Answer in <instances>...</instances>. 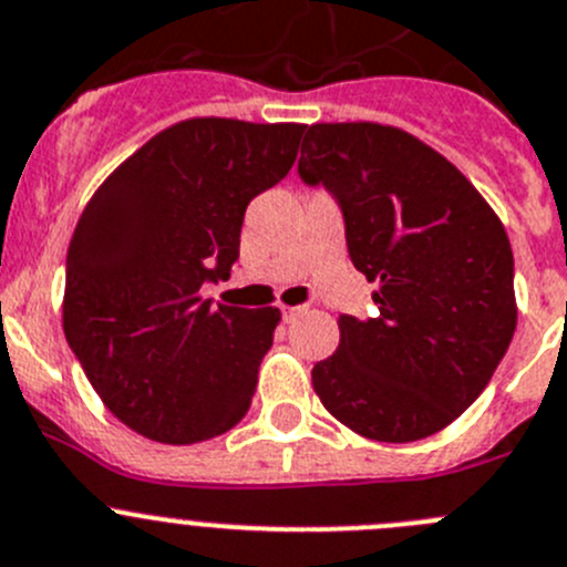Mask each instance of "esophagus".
I'll return each instance as SVG.
<instances>
[{"label":"esophagus","mask_w":567,"mask_h":567,"mask_svg":"<svg viewBox=\"0 0 567 567\" xmlns=\"http://www.w3.org/2000/svg\"><path fill=\"white\" fill-rule=\"evenodd\" d=\"M301 310H305V308H282V319H285V321L296 319V316H299Z\"/></svg>","instance_id":"obj_1"}]
</instances>
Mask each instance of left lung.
<instances>
[{"instance_id":"obj_1","label":"left lung","mask_w":567,"mask_h":567,"mask_svg":"<svg viewBox=\"0 0 567 567\" xmlns=\"http://www.w3.org/2000/svg\"><path fill=\"white\" fill-rule=\"evenodd\" d=\"M299 178L336 198L374 319L341 313L313 367L324 409L378 442H416L478 400L515 336L509 237L433 147L374 123L305 128Z\"/></svg>"}]
</instances>
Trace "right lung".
Listing matches in <instances>:
<instances>
[{"mask_svg":"<svg viewBox=\"0 0 567 567\" xmlns=\"http://www.w3.org/2000/svg\"><path fill=\"white\" fill-rule=\"evenodd\" d=\"M305 125L187 120L153 136L83 209L66 254L63 332L111 414L167 444L243 420L279 310L212 308L246 206L282 182Z\"/></svg>","mask_w":567,"mask_h":567,"instance_id":"add662e5","label":"right lung"}]
</instances>
